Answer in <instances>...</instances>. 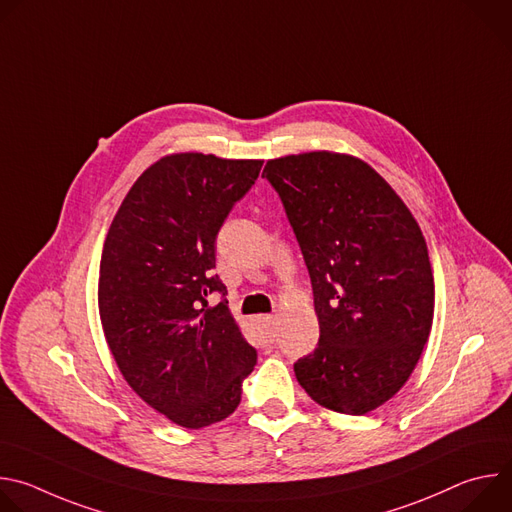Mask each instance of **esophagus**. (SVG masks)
<instances>
[{"label":"esophagus","instance_id":"1","mask_svg":"<svg viewBox=\"0 0 512 512\" xmlns=\"http://www.w3.org/2000/svg\"><path fill=\"white\" fill-rule=\"evenodd\" d=\"M255 324H257V328L261 330L263 338L271 340V338L275 336V318H273V316H257V318H255Z\"/></svg>","mask_w":512,"mask_h":512}]
</instances>
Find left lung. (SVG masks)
Here are the masks:
<instances>
[{
	"mask_svg": "<svg viewBox=\"0 0 512 512\" xmlns=\"http://www.w3.org/2000/svg\"><path fill=\"white\" fill-rule=\"evenodd\" d=\"M263 174L300 243L320 324L296 379L326 409L369 413L407 383L429 338L435 289L421 229L354 156H285Z\"/></svg>",
	"mask_w": 512,
	"mask_h": 512,
	"instance_id": "8db88e82",
	"label": "left lung"
}]
</instances>
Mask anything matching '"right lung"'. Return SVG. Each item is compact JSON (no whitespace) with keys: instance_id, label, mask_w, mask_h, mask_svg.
Masks as SVG:
<instances>
[{"instance_id":"obj_1","label":"right lung","mask_w":512,"mask_h":512,"mask_svg":"<svg viewBox=\"0 0 512 512\" xmlns=\"http://www.w3.org/2000/svg\"><path fill=\"white\" fill-rule=\"evenodd\" d=\"M261 166L166 156L135 180L103 245L99 314L109 350L127 385L186 429L229 417L257 364L212 269L216 235ZM210 293L224 300L210 307Z\"/></svg>"}]
</instances>
